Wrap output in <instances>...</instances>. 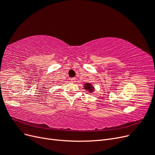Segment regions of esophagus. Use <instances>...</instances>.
Instances as JSON below:
<instances>
[{
    "instance_id": "1",
    "label": "esophagus",
    "mask_w": 155,
    "mask_h": 155,
    "mask_svg": "<svg viewBox=\"0 0 155 155\" xmlns=\"http://www.w3.org/2000/svg\"><path fill=\"white\" fill-rule=\"evenodd\" d=\"M70 81H71L72 83H75L76 82V79H75V78H70Z\"/></svg>"
}]
</instances>
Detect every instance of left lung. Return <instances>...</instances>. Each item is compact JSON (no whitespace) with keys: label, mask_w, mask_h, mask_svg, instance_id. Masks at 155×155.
I'll list each match as a JSON object with an SVG mask.
<instances>
[{"label":"left lung","mask_w":155,"mask_h":155,"mask_svg":"<svg viewBox=\"0 0 155 155\" xmlns=\"http://www.w3.org/2000/svg\"><path fill=\"white\" fill-rule=\"evenodd\" d=\"M84 88L85 89V90L89 91V92H92L94 90V87L92 86V85L91 83H86L85 84V86H84Z\"/></svg>","instance_id":"obj_1"}]
</instances>
